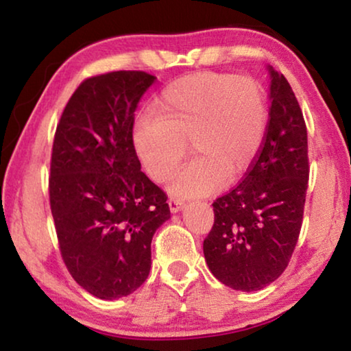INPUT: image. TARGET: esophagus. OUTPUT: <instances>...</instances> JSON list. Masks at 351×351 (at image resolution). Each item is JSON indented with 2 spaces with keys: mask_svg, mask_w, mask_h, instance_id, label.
<instances>
[{
  "mask_svg": "<svg viewBox=\"0 0 351 351\" xmlns=\"http://www.w3.org/2000/svg\"><path fill=\"white\" fill-rule=\"evenodd\" d=\"M182 204H184V203H182L181 199H178V198H175V197H170V198H169V206H170L171 213H178V210L181 209Z\"/></svg>",
  "mask_w": 351,
  "mask_h": 351,
  "instance_id": "34e87169",
  "label": "esophagus"
}]
</instances>
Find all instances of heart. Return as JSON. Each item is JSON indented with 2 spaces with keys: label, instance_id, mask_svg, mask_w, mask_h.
Returning a JSON list of instances; mask_svg holds the SVG:
<instances>
[{
  "label": "heart",
  "instance_id": "1",
  "mask_svg": "<svg viewBox=\"0 0 351 351\" xmlns=\"http://www.w3.org/2000/svg\"><path fill=\"white\" fill-rule=\"evenodd\" d=\"M156 114L132 125V147L138 162L154 181L175 173L187 153L192 159L171 184L182 197L206 195L237 181L252 169L263 149L269 126L264 86L232 73H195L162 88Z\"/></svg>",
  "mask_w": 351,
  "mask_h": 351
}]
</instances>
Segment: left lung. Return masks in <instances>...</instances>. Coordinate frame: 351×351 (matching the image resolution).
Returning <instances> with one entry per match:
<instances>
[{"label":"left lung","mask_w":351,"mask_h":351,"mask_svg":"<svg viewBox=\"0 0 351 351\" xmlns=\"http://www.w3.org/2000/svg\"><path fill=\"white\" fill-rule=\"evenodd\" d=\"M269 126L263 149L236 187L215 199L203 242L213 275L236 291H259L289 265L298 242L309 180L308 131L282 73L270 66Z\"/></svg>","instance_id":"obj_1"}]
</instances>
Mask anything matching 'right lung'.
Wrapping results in <instances>:
<instances>
[{
  "label": "right lung",
  "instance_id": "1",
  "mask_svg": "<svg viewBox=\"0 0 351 351\" xmlns=\"http://www.w3.org/2000/svg\"><path fill=\"white\" fill-rule=\"evenodd\" d=\"M156 76L119 70L76 88L56 128L49 206L70 275L103 300L130 295L152 269V241L170 219L162 189L141 171L132 125Z\"/></svg>",
  "mask_w": 351,
  "mask_h": 351
}]
</instances>
